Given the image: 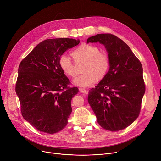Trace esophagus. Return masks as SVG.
Instances as JSON below:
<instances>
[{
    "instance_id": "esophagus-1",
    "label": "esophagus",
    "mask_w": 161,
    "mask_h": 161,
    "mask_svg": "<svg viewBox=\"0 0 161 161\" xmlns=\"http://www.w3.org/2000/svg\"><path fill=\"white\" fill-rule=\"evenodd\" d=\"M79 90L80 92L83 93H85V94H88V91L85 88H79Z\"/></svg>"
}]
</instances>
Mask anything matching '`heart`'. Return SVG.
Instances as JSON below:
<instances>
[{"label":"heart","mask_w":161,"mask_h":161,"mask_svg":"<svg viewBox=\"0 0 161 161\" xmlns=\"http://www.w3.org/2000/svg\"><path fill=\"white\" fill-rule=\"evenodd\" d=\"M100 52L97 47L88 43H82L73 51L71 55L76 63H85L82 68L83 73L74 80L75 85L88 87L97 80H102L105 77L110 67L109 59L105 53ZM59 66L67 76L71 78L76 76L75 65L68 56L60 57Z\"/></svg>","instance_id":"heart-1"}]
</instances>
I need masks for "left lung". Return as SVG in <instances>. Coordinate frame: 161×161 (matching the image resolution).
Instances as JSON below:
<instances>
[{
  "label": "left lung",
  "instance_id": "left-lung-1",
  "mask_svg": "<svg viewBox=\"0 0 161 161\" xmlns=\"http://www.w3.org/2000/svg\"><path fill=\"white\" fill-rule=\"evenodd\" d=\"M99 42L108 53L109 70L99 83L88 92V101L99 125L118 131L126 128L138 117L145 86L140 61L130 47L110 33H102L87 39Z\"/></svg>",
  "mask_w": 161,
  "mask_h": 161
}]
</instances>
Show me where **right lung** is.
Instances as JSON below:
<instances>
[{
  "label": "right lung",
  "instance_id": "obj_1",
  "mask_svg": "<svg viewBox=\"0 0 161 161\" xmlns=\"http://www.w3.org/2000/svg\"><path fill=\"white\" fill-rule=\"evenodd\" d=\"M79 40L47 39L38 43L20 63L16 84L23 118L40 131L48 134L64 129L71 112L77 87L59 66V59Z\"/></svg>",
  "mask_w": 161,
  "mask_h": 161
}]
</instances>
